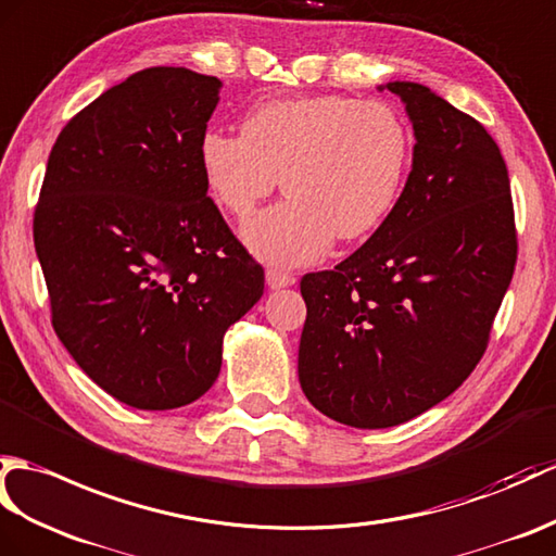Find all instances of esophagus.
Masks as SVG:
<instances>
[{
  "label": "esophagus",
  "mask_w": 556,
  "mask_h": 556,
  "mask_svg": "<svg viewBox=\"0 0 556 556\" xmlns=\"http://www.w3.org/2000/svg\"><path fill=\"white\" fill-rule=\"evenodd\" d=\"M265 279H267V287L269 289L291 287V283L295 281V277L291 273H283V269H277V267H269L267 273H265Z\"/></svg>",
  "instance_id": "obj_1"
}]
</instances>
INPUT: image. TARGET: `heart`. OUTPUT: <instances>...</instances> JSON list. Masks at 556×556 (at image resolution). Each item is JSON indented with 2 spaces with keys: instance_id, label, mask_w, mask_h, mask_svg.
<instances>
[{
  "instance_id": "heart-1",
  "label": "heart",
  "mask_w": 556,
  "mask_h": 556,
  "mask_svg": "<svg viewBox=\"0 0 556 556\" xmlns=\"http://www.w3.org/2000/svg\"><path fill=\"white\" fill-rule=\"evenodd\" d=\"M205 182L239 219L269 193H289L243 229L255 255L305 265L333 237H369L389 217L412 165V132L391 103L313 94L255 103L241 132L208 127L199 139Z\"/></svg>"
}]
</instances>
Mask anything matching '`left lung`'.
Instances as JSON below:
<instances>
[{
    "label": "left lung",
    "instance_id": "1",
    "mask_svg": "<svg viewBox=\"0 0 556 556\" xmlns=\"http://www.w3.org/2000/svg\"><path fill=\"white\" fill-rule=\"evenodd\" d=\"M386 89L415 127L407 185L363 249L301 279V389L355 429L415 419L467 381L519 251L507 163L485 127L424 85Z\"/></svg>",
    "mask_w": 556,
    "mask_h": 556
}]
</instances>
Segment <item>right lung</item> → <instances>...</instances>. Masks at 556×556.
Instances as JSON below:
<instances>
[{
	"instance_id": "1",
	"label": "right lung",
	"mask_w": 556,
	"mask_h": 556,
	"mask_svg": "<svg viewBox=\"0 0 556 556\" xmlns=\"http://www.w3.org/2000/svg\"><path fill=\"white\" fill-rule=\"evenodd\" d=\"M219 85L156 66L106 89L56 137L35 205L56 337L89 379L137 409L208 391L225 331L265 289L201 170Z\"/></svg>"
}]
</instances>
